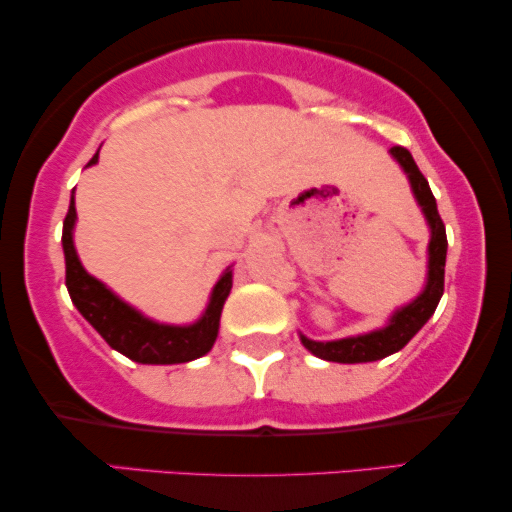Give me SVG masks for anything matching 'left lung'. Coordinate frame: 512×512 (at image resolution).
<instances>
[{"instance_id": "1", "label": "left lung", "mask_w": 512, "mask_h": 512, "mask_svg": "<svg viewBox=\"0 0 512 512\" xmlns=\"http://www.w3.org/2000/svg\"><path fill=\"white\" fill-rule=\"evenodd\" d=\"M391 156L398 160L403 172L408 174L412 193L422 207V212L429 221L431 228V242H429V279H426L424 291L408 303L401 310L394 312L389 324L384 328H377L373 333L356 335V338H342L331 342H317L300 335L305 349H310L314 356L324 361H338V363H366V361H380L384 356L398 352L408 342L415 338V333L422 328L431 314L436 312L440 303V296L445 291V256H447V235L445 223L440 219L436 198H433L429 181L419 172L415 160H412L410 151L403 146H394Z\"/></svg>"}]
</instances>
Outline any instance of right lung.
Segmentation results:
<instances>
[{
    "instance_id": "right-lung-1",
    "label": "right lung",
    "mask_w": 512,
    "mask_h": 512,
    "mask_svg": "<svg viewBox=\"0 0 512 512\" xmlns=\"http://www.w3.org/2000/svg\"><path fill=\"white\" fill-rule=\"evenodd\" d=\"M100 153V151H97ZM97 153L88 165L97 163ZM74 191L69 212L62 223V249H65V284L69 298L83 319L107 340V345L121 352L137 363H186L205 356L212 349L216 335H219V319L223 303H226L230 289H233V272H223L216 282L212 298L202 317L191 326H167L146 319L135 307L123 303L116 293H111L102 282L90 277L76 256L74 249Z\"/></svg>"
}]
</instances>
